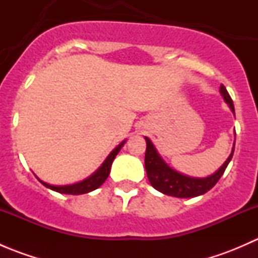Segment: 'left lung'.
<instances>
[{"label":"left lung","instance_id":"obj_1","mask_svg":"<svg viewBox=\"0 0 258 258\" xmlns=\"http://www.w3.org/2000/svg\"><path fill=\"white\" fill-rule=\"evenodd\" d=\"M220 93L225 102L227 103L230 110L235 114V106H233L232 98L228 95L227 90L223 85H221ZM146 140V155H145V167L147 172V177L150 183L152 184L153 188L162 192L167 196L178 197V199H189V197H197L206 194L213 186L218 182L221 176L223 175L225 170L227 168L231 158L235 151V144H233L232 152L228 156L227 160L225 161L222 166L212 175L207 177H191V176L183 175L178 171L173 170L172 167L165 162L160 156L158 151L153 146L148 137Z\"/></svg>","mask_w":258,"mask_h":258}]
</instances>
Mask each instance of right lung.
Segmentation results:
<instances>
[{
	"label": "right lung",
	"mask_w": 258,
	"mask_h": 258,
	"mask_svg": "<svg viewBox=\"0 0 258 258\" xmlns=\"http://www.w3.org/2000/svg\"><path fill=\"white\" fill-rule=\"evenodd\" d=\"M126 144V140L122 141L121 144L117 146L114 150H112V152L107 156L105 161H103L102 165L96 170V172H93L90 177L85 178L83 181L77 182V183H72V184H63V186H56V184H49L47 182L42 181V179L38 178V181L43 184L47 188L52 189V191L59 192V194H64V195H83V194H88V192L93 191V189L98 188L103 182L106 181V178L108 177L111 171V166H112V162L114 160V157L117 156V153L119 152L123 145Z\"/></svg>",
	"instance_id": "right-lung-1"
}]
</instances>
